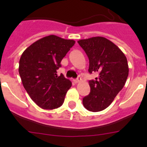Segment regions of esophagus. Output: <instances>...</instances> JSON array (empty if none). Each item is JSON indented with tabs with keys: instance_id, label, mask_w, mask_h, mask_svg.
<instances>
[{
	"instance_id": "1",
	"label": "esophagus",
	"mask_w": 147,
	"mask_h": 147,
	"mask_svg": "<svg viewBox=\"0 0 147 147\" xmlns=\"http://www.w3.org/2000/svg\"><path fill=\"white\" fill-rule=\"evenodd\" d=\"M82 81V78L80 77V76H79V77L77 78V79H76V80H74V82L76 83H78V82H80Z\"/></svg>"
}]
</instances>
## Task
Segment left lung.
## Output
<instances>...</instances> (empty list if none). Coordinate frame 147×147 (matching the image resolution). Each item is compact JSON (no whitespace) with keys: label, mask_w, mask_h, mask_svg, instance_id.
<instances>
[{"label":"left lung","mask_w":147,"mask_h":147,"mask_svg":"<svg viewBox=\"0 0 147 147\" xmlns=\"http://www.w3.org/2000/svg\"><path fill=\"white\" fill-rule=\"evenodd\" d=\"M89 59L90 74L98 76L89 81L90 92L84 97V107L92 112L109 107L124 88L129 74L127 57L121 49L103 37H93L78 41Z\"/></svg>","instance_id":"left-lung-1"}]
</instances>
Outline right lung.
I'll return each mask as SVG.
<instances>
[{
    "mask_svg": "<svg viewBox=\"0 0 147 147\" xmlns=\"http://www.w3.org/2000/svg\"><path fill=\"white\" fill-rule=\"evenodd\" d=\"M74 44V40L49 35L37 40L22 54L18 69L22 83L41 108L52 110L64 102L72 84L63 74L58 76L57 71Z\"/></svg>",
    "mask_w": 147,
    "mask_h": 147,
    "instance_id": "add662e5",
    "label": "right lung"
}]
</instances>
